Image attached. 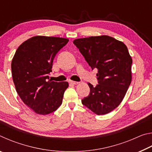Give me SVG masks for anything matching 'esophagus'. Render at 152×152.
I'll list each match as a JSON object with an SVG mask.
<instances>
[{"mask_svg": "<svg viewBox=\"0 0 152 152\" xmlns=\"http://www.w3.org/2000/svg\"><path fill=\"white\" fill-rule=\"evenodd\" d=\"M70 83L72 84H74V85H76V84H78L79 82H76V81H72V80H70Z\"/></svg>", "mask_w": 152, "mask_h": 152, "instance_id": "1", "label": "esophagus"}]
</instances>
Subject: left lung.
I'll return each instance as SVG.
<instances>
[{"mask_svg":"<svg viewBox=\"0 0 152 152\" xmlns=\"http://www.w3.org/2000/svg\"><path fill=\"white\" fill-rule=\"evenodd\" d=\"M92 70L98 69L96 86L82 103L98 115L111 112L119 106L132 82V58L127 46L108 35L74 40Z\"/></svg>","mask_w":152,"mask_h":152,"instance_id":"8db88e82","label":"left lung"}]
</instances>
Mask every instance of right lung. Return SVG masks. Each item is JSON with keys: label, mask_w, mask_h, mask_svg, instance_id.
Instances as JSON below:
<instances>
[{"label": "right lung", "mask_w": 152, "mask_h": 152, "mask_svg": "<svg viewBox=\"0 0 152 152\" xmlns=\"http://www.w3.org/2000/svg\"><path fill=\"white\" fill-rule=\"evenodd\" d=\"M69 39L34 36L25 41L15 52L11 62L12 76L23 102L39 115L55 111L62 103L69 84L50 80L55 56Z\"/></svg>", "instance_id": "add662e5"}]
</instances>
